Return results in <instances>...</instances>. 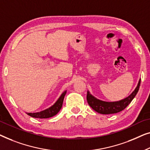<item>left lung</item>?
Returning a JSON list of instances; mask_svg holds the SVG:
<instances>
[{
  "instance_id": "8db88e82",
  "label": "left lung",
  "mask_w": 150,
  "mask_h": 150,
  "mask_svg": "<svg viewBox=\"0 0 150 150\" xmlns=\"http://www.w3.org/2000/svg\"><path fill=\"white\" fill-rule=\"evenodd\" d=\"M141 83V79L139 80L138 84L134 90V91L130 94L129 96L126 97L122 100L118 101H113V102H108L104 101L100 99L96 98L95 96L92 95L90 92H87V101L90 107L100 114H113L116 113L124 110L128 105L131 103L133 98L137 94L139 89V86Z\"/></svg>"
}]
</instances>
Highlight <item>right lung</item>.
<instances>
[{
	"label": "right lung",
	"mask_w": 150,
	"mask_h": 150,
	"mask_svg": "<svg viewBox=\"0 0 150 150\" xmlns=\"http://www.w3.org/2000/svg\"><path fill=\"white\" fill-rule=\"evenodd\" d=\"M67 90H65L62 93V94L60 96V97L58 98L56 102H55L53 105H52L51 107H50L49 108L45 109L39 112H36V113H26L27 114L30 116L35 118H49L51 117H53L54 115H56L59 111H60V109L62 108L63 100H64V98L65 94H66Z\"/></svg>",
	"instance_id": "add662e5"
}]
</instances>
